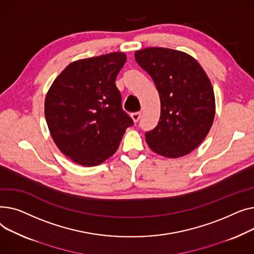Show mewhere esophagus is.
Listing matches in <instances>:
<instances>
[{
	"mask_svg": "<svg viewBox=\"0 0 254 254\" xmlns=\"http://www.w3.org/2000/svg\"><path fill=\"white\" fill-rule=\"evenodd\" d=\"M140 116H141V113L140 112H135V113H132L131 114V118H132V120L134 121V122H138V120L140 119Z\"/></svg>",
	"mask_w": 254,
	"mask_h": 254,
	"instance_id": "34e87169",
	"label": "esophagus"
}]
</instances>
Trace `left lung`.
<instances>
[{
    "instance_id": "1",
    "label": "left lung",
    "mask_w": 254,
    "mask_h": 254,
    "mask_svg": "<svg viewBox=\"0 0 254 254\" xmlns=\"http://www.w3.org/2000/svg\"><path fill=\"white\" fill-rule=\"evenodd\" d=\"M135 61L152 77L161 101L158 125L145 133L151 150L166 158L190 154L204 140L215 116L213 88L192 56L151 47L135 51Z\"/></svg>"
}]
</instances>
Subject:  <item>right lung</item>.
I'll list each match as a JSON object with an SVG mask.
<instances>
[{"instance_id": "add662e5", "label": "right lung", "mask_w": 254, "mask_h": 254, "mask_svg": "<svg viewBox=\"0 0 254 254\" xmlns=\"http://www.w3.org/2000/svg\"><path fill=\"white\" fill-rule=\"evenodd\" d=\"M126 59L123 52L79 59L59 73L47 92L45 118L51 136L79 165L97 166L112 157L133 125L115 84Z\"/></svg>"}]
</instances>
